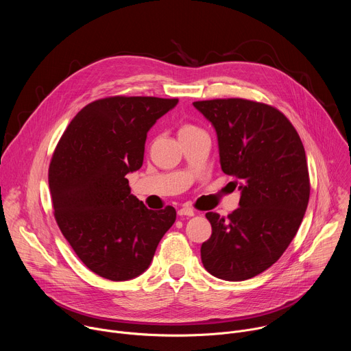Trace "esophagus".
<instances>
[{
  "instance_id": "obj_1",
  "label": "esophagus",
  "mask_w": 351,
  "mask_h": 351,
  "mask_svg": "<svg viewBox=\"0 0 351 351\" xmlns=\"http://www.w3.org/2000/svg\"><path fill=\"white\" fill-rule=\"evenodd\" d=\"M178 214H179L180 217H193V215H194V211H193L191 208L183 207V208H180V210L178 211Z\"/></svg>"
}]
</instances>
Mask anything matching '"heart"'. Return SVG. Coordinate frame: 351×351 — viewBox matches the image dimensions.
I'll list each match as a JSON object with an SVG mask.
<instances>
[{"label": "heart", "instance_id": "1", "mask_svg": "<svg viewBox=\"0 0 351 351\" xmlns=\"http://www.w3.org/2000/svg\"><path fill=\"white\" fill-rule=\"evenodd\" d=\"M193 130H197V128H195V126H193V125L186 123V125H183V126L180 128L179 133H187V132H193Z\"/></svg>", "mask_w": 351, "mask_h": 351}]
</instances>
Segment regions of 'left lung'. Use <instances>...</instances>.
Returning a JSON list of instances; mask_svg holds the SVG:
<instances>
[{
	"label": "left lung",
	"mask_w": 351,
	"mask_h": 351,
	"mask_svg": "<svg viewBox=\"0 0 351 351\" xmlns=\"http://www.w3.org/2000/svg\"><path fill=\"white\" fill-rule=\"evenodd\" d=\"M193 106L215 128L221 168L241 190L226 218L206 217L211 237L202 245L204 268L225 280H245L274 265L302 223L310 198L304 145L275 107L244 98H217Z\"/></svg>",
	"instance_id": "1"
}]
</instances>
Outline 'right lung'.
<instances>
[{"mask_svg": "<svg viewBox=\"0 0 351 351\" xmlns=\"http://www.w3.org/2000/svg\"><path fill=\"white\" fill-rule=\"evenodd\" d=\"M178 98L114 95L87 104L60 138L48 169L56 221L80 261L121 282L143 274L176 219L148 210L126 175L141 168L147 132Z\"/></svg>", "mask_w": 351, "mask_h": 351, "instance_id": "obj_1", "label": "right lung"}]
</instances>
